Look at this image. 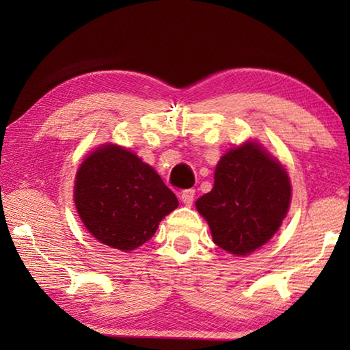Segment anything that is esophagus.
I'll return each instance as SVG.
<instances>
[{
    "instance_id": "1",
    "label": "esophagus",
    "mask_w": 350,
    "mask_h": 350,
    "mask_svg": "<svg viewBox=\"0 0 350 350\" xmlns=\"http://www.w3.org/2000/svg\"><path fill=\"white\" fill-rule=\"evenodd\" d=\"M180 200L185 205H191L193 200H194V189H185V191H182L180 194Z\"/></svg>"
}]
</instances>
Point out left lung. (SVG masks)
Here are the masks:
<instances>
[{"label": "left lung", "instance_id": "1", "mask_svg": "<svg viewBox=\"0 0 350 350\" xmlns=\"http://www.w3.org/2000/svg\"><path fill=\"white\" fill-rule=\"evenodd\" d=\"M292 187L286 168L254 142L225 152L215 187L196 200L215 244L245 256L271 239L286 217Z\"/></svg>", "mask_w": 350, "mask_h": 350}]
</instances>
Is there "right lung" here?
Here are the masks:
<instances>
[{"label":"right lung","mask_w":350,"mask_h":350,"mask_svg":"<svg viewBox=\"0 0 350 350\" xmlns=\"http://www.w3.org/2000/svg\"><path fill=\"white\" fill-rule=\"evenodd\" d=\"M74 202L88 232L122 252L150 241L159 222L179 205L150 165L117 145L100 146L83 161Z\"/></svg>","instance_id":"obj_1"}]
</instances>
